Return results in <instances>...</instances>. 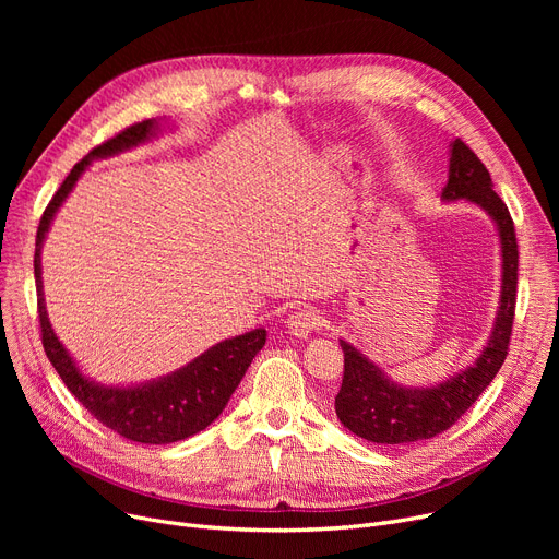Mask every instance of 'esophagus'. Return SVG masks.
I'll return each mask as SVG.
<instances>
[{"instance_id":"esophagus-1","label":"esophagus","mask_w":559,"mask_h":559,"mask_svg":"<svg viewBox=\"0 0 559 559\" xmlns=\"http://www.w3.org/2000/svg\"><path fill=\"white\" fill-rule=\"evenodd\" d=\"M321 326V314L314 308H299L285 319V329L289 335L299 340H308L312 331Z\"/></svg>"}]
</instances>
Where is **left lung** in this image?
<instances>
[{
  "instance_id": "1",
  "label": "left lung",
  "mask_w": 559,
  "mask_h": 559,
  "mask_svg": "<svg viewBox=\"0 0 559 559\" xmlns=\"http://www.w3.org/2000/svg\"><path fill=\"white\" fill-rule=\"evenodd\" d=\"M466 201L489 215L501 242V297L493 326L480 356L430 388H409L371 362L362 350L340 340L344 378L335 396V413L344 428L373 444H409L451 428L503 367L516 304L519 251L508 205L493 192L491 176L462 140L449 144V183L442 201Z\"/></svg>"
}]
</instances>
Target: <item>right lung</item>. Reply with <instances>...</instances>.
Wrapping results in <instances>:
<instances>
[{
    "label": "right lung",
    "instance_id": "obj_1",
    "mask_svg": "<svg viewBox=\"0 0 559 559\" xmlns=\"http://www.w3.org/2000/svg\"><path fill=\"white\" fill-rule=\"evenodd\" d=\"M165 122L144 120L129 127L120 135L99 144L81 163L72 167L63 186L58 188L53 199L43 213L38 235H36V258L34 274L38 287V312L43 329V346L49 362L61 376L66 388L83 403V407L106 428L115 430L138 444H171L179 439L192 437L209 428L226 407L235 388L240 385L251 360L267 340V331L253 329L245 335L213 344L201 356L190 360L186 367L167 376L144 380L135 385H104L81 371L70 350L58 340L51 329V321L45 306L43 292V245L56 213L61 211L63 201L74 190L83 171L97 158L117 156L135 150L140 144L152 142L163 133Z\"/></svg>",
    "mask_w": 559,
    "mask_h": 559
}]
</instances>
